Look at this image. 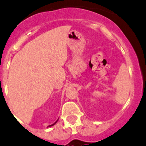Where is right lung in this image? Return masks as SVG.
<instances>
[{
	"mask_svg": "<svg viewBox=\"0 0 146 146\" xmlns=\"http://www.w3.org/2000/svg\"><path fill=\"white\" fill-rule=\"evenodd\" d=\"M58 120H57V121H56V122H54V123H53V124H52V125H49V126H48V127H52V126H53V125H55V124H56V123H57V122H58Z\"/></svg>",
	"mask_w": 146,
	"mask_h": 146,
	"instance_id": "1",
	"label": "right lung"
}]
</instances>
